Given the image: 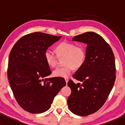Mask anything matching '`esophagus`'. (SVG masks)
I'll list each match as a JSON object with an SVG mask.
<instances>
[{"label":"esophagus","mask_w":125,"mask_h":125,"mask_svg":"<svg viewBox=\"0 0 125 125\" xmlns=\"http://www.w3.org/2000/svg\"><path fill=\"white\" fill-rule=\"evenodd\" d=\"M65 81H66V83L67 84L68 83V78H65Z\"/></svg>","instance_id":"34e87169"}]
</instances>
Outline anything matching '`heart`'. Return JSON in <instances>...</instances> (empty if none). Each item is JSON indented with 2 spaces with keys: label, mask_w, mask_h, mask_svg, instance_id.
Wrapping results in <instances>:
<instances>
[{
  "label": "heart",
  "mask_w": 125,
  "mask_h": 125,
  "mask_svg": "<svg viewBox=\"0 0 125 125\" xmlns=\"http://www.w3.org/2000/svg\"><path fill=\"white\" fill-rule=\"evenodd\" d=\"M55 50L57 55L50 49H47L44 52L45 62L51 68H54L57 65V57H64L63 59L64 65L54 71V76L68 77L73 69L80 68L85 63L86 50L82 45L77 46L74 43L63 42L56 46Z\"/></svg>",
  "instance_id": "b5f03b06"
}]
</instances>
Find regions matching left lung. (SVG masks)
Returning a JSON list of instances; mask_svg holds the SVG:
<instances>
[{
	"label": "left lung",
	"instance_id": "obj_1",
	"mask_svg": "<svg viewBox=\"0 0 125 125\" xmlns=\"http://www.w3.org/2000/svg\"><path fill=\"white\" fill-rule=\"evenodd\" d=\"M86 43L85 63L78 69L68 85L71 94L68 99L70 111L80 116H87L101 108L109 96L115 80V58L111 48L100 35L86 32L73 38Z\"/></svg>",
	"mask_w": 125,
	"mask_h": 125
}]
</instances>
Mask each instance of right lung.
Returning <instances> with one entry per match:
<instances>
[{
  "label": "right lung",
  "mask_w": 125,
  "mask_h": 125,
  "mask_svg": "<svg viewBox=\"0 0 125 125\" xmlns=\"http://www.w3.org/2000/svg\"><path fill=\"white\" fill-rule=\"evenodd\" d=\"M60 36L40 32L28 34L12 47L9 56L7 74L18 104L32 114L48 110L54 98L66 85L63 77L46 78L51 74L44 52Z\"/></svg>",
  "instance_id": "obj_1"
}]
</instances>
